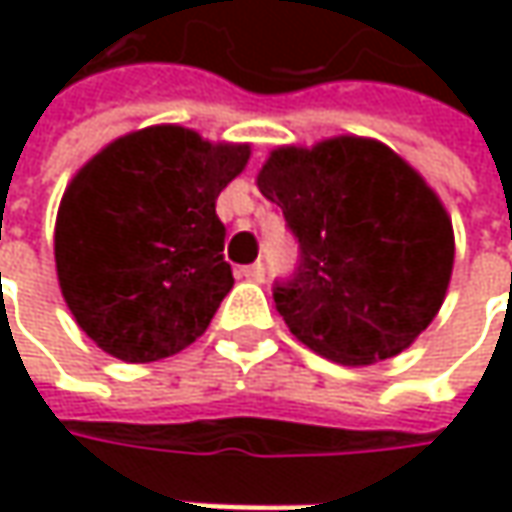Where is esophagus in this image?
I'll list each match as a JSON object with an SVG mask.
<instances>
[{"label":"esophagus","instance_id":"obj_1","mask_svg":"<svg viewBox=\"0 0 512 512\" xmlns=\"http://www.w3.org/2000/svg\"><path fill=\"white\" fill-rule=\"evenodd\" d=\"M239 276L247 279V282H265V265L262 262H256V265H247L239 270Z\"/></svg>","mask_w":512,"mask_h":512}]
</instances>
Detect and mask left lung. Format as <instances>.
Returning a JSON list of instances; mask_svg holds the SVG:
<instances>
[{"label":"left lung","mask_w":512,"mask_h":512,"mask_svg":"<svg viewBox=\"0 0 512 512\" xmlns=\"http://www.w3.org/2000/svg\"><path fill=\"white\" fill-rule=\"evenodd\" d=\"M299 239L273 302L290 333L330 362L399 356L444 302L453 222L399 153L364 136L276 148L256 176Z\"/></svg>","instance_id":"left-lung-1"}]
</instances>
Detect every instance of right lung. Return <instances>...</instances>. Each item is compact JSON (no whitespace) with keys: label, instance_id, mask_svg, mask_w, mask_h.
I'll list each match as a JSON object with an SVG mask.
<instances>
[{"label":"right lung","instance_id":"1","mask_svg":"<svg viewBox=\"0 0 512 512\" xmlns=\"http://www.w3.org/2000/svg\"><path fill=\"white\" fill-rule=\"evenodd\" d=\"M250 145L182 125L119 136L70 179L53 256L76 325L130 364L185 350L210 325L233 273L216 199Z\"/></svg>","mask_w":512,"mask_h":512}]
</instances>
